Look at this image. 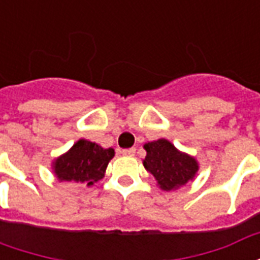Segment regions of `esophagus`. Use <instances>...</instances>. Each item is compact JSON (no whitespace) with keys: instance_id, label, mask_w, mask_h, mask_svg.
<instances>
[{"instance_id":"esophagus-1","label":"esophagus","mask_w":260,"mask_h":260,"mask_svg":"<svg viewBox=\"0 0 260 260\" xmlns=\"http://www.w3.org/2000/svg\"><path fill=\"white\" fill-rule=\"evenodd\" d=\"M121 153H122L124 156L131 157V156H134V154H135V147H132V149H124V150H121Z\"/></svg>"}]
</instances>
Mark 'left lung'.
I'll return each instance as SVG.
<instances>
[{"label": "left lung", "instance_id": "left-lung-1", "mask_svg": "<svg viewBox=\"0 0 260 260\" xmlns=\"http://www.w3.org/2000/svg\"><path fill=\"white\" fill-rule=\"evenodd\" d=\"M143 147L146 150L143 166L163 191H175L186 185L199 171V163L193 156L178 150L164 138L147 142Z\"/></svg>", "mask_w": 260, "mask_h": 260}]
</instances>
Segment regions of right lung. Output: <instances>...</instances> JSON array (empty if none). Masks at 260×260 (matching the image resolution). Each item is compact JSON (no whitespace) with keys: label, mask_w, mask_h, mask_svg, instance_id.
Instances as JSON below:
<instances>
[{"label":"right lung","mask_w":260,"mask_h":260,"mask_svg":"<svg viewBox=\"0 0 260 260\" xmlns=\"http://www.w3.org/2000/svg\"><path fill=\"white\" fill-rule=\"evenodd\" d=\"M114 154L113 147L104 149L94 142L79 139L68 152L54 158L51 170L59 182L91 186L104 177Z\"/></svg>","instance_id":"add662e5"}]
</instances>
